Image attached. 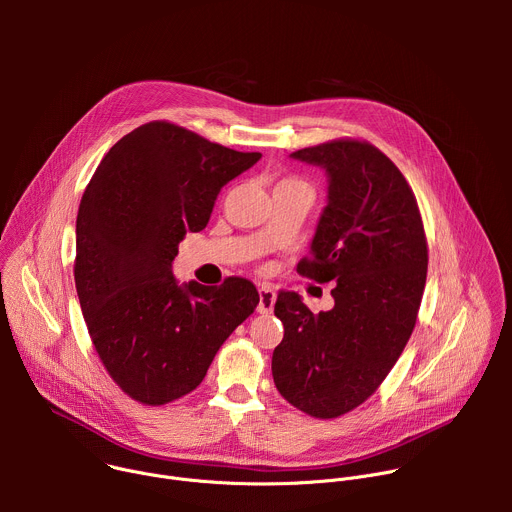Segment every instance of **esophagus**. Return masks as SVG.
Listing matches in <instances>:
<instances>
[{"label": "esophagus", "instance_id": "1", "mask_svg": "<svg viewBox=\"0 0 512 512\" xmlns=\"http://www.w3.org/2000/svg\"><path fill=\"white\" fill-rule=\"evenodd\" d=\"M275 291L269 287H261L259 289V304H257V312L259 314H271L273 306H275Z\"/></svg>", "mask_w": 512, "mask_h": 512}]
</instances>
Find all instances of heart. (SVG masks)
<instances>
[{"label":"heart","instance_id":"b5f03b06","mask_svg":"<svg viewBox=\"0 0 512 512\" xmlns=\"http://www.w3.org/2000/svg\"><path fill=\"white\" fill-rule=\"evenodd\" d=\"M281 188H289V190H308L310 192V186L296 178V176H287V178H281L277 184H275V190H281Z\"/></svg>","mask_w":512,"mask_h":512}]
</instances>
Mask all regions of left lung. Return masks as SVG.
Masks as SVG:
<instances>
[{"label":"left lung","instance_id":"left-lung-1","mask_svg":"<svg viewBox=\"0 0 512 512\" xmlns=\"http://www.w3.org/2000/svg\"><path fill=\"white\" fill-rule=\"evenodd\" d=\"M291 158L328 174V204L298 273L336 287L334 308L320 314L279 291L283 340L271 373L285 401L334 419L367 401L401 356L423 296L427 239L411 186L373 143L334 139Z\"/></svg>","mask_w":512,"mask_h":512}]
</instances>
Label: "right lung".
Instances as JSON below:
<instances>
[{
  "label": "right lung",
  "mask_w": 512,
  "mask_h": 512,
  "mask_svg": "<svg viewBox=\"0 0 512 512\" xmlns=\"http://www.w3.org/2000/svg\"><path fill=\"white\" fill-rule=\"evenodd\" d=\"M259 152H235L168 121L121 137L95 170L77 214L75 285L111 379L143 405L194 391L257 308L255 285H178L172 261L206 227L221 188Z\"/></svg>",
  "instance_id": "right-lung-1"
}]
</instances>
